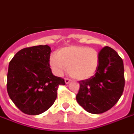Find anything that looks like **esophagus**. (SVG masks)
<instances>
[{
  "label": "esophagus",
  "mask_w": 134,
  "mask_h": 134,
  "mask_svg": "<svg viewBox=\"0 0 134 134\" xmlns=\"http://www.w3.org/2000/svg\"><path fill=\"white\" fill-rule=\"evenodd\" d=\"M64 81H65V83H66V84H68V83H69L70 82L72 81V80L69 78H65L64 79Z\"/></svg>",
  "instance_id": "obj_1"
}]
</instances>
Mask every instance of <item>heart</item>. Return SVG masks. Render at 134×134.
I'll list each match as a JSON object with an SVG mask.
<instances>
[{
    "label": "heart",
    "mask_w": 134,
    "mask_h": 134,
    "mask_svg": "<svg viewBox=\"0 0 134 134\" xmlns=\"http://www.w3.org/2000/svg\"><path fill=\"white\" fill-rule=\"evenodd\" d=\"M50 65L57 75H62L68 67L73 78L85 80L93 77L98 70L99 54L95 49L85 46L64 47L51 57Z\"/></svg>",
    "instance_id": "b5f03b06"
}]
</instances>
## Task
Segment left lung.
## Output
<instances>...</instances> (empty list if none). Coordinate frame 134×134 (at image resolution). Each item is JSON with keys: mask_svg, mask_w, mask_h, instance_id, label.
<instances>
[{"mask_svg": "<svg viewBox=\"0 0 134 134\" xmlns=\"http://www.w3.org/2000/svg\"><path fill=\"white\" fill-rule=\"evenodd\" d=\"M96 74L79 82L77 101L86 111L100 114L110 110L120 99L125 85L124 62L112 48L100 51Z\"/></svg>", "mask_w": 134, "mask_h": 134, "instance_id": "left-lung-1", "label": "left lung"}]
</instances>
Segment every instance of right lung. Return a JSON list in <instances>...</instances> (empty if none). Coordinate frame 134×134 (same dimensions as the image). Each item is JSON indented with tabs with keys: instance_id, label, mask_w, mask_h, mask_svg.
I'll use <instances>...</instances> for the list:
<instances>
[{
	"instance_id": "obj_1",
	"label": "right lung",
	"mask_w": 134,
	"mask_h": 134,
	"mask_svg": "<svg viewBox=\"0 0 134 134\" xmlns=\"http://www.w3.org/2000/svg\"><path fill=\"white\" fill-rule=\"evenodd\" d=\"M51 48L38 45L22 49L8 65L7 91L13 103L28 115L45 112L54 103L63 78L52 74L49 65Z\"/></svg>"
}]
</instances>
